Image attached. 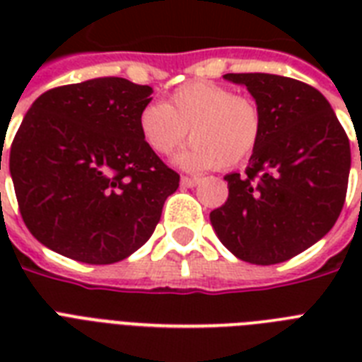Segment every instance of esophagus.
Returning <instances> with one entry per match:
<instances>
[{"instance_id":"esophagus-1","label":"esophagus","mask_w":362,"mask_h":362,"mask_svg":"<svg viewBox=\"0 0 362 362\" xmlns=\"http://www.w3.org/2000/svg\"><path fill=\"white\" fill-rule=\"evenodd\" d=\"M182 186L195 187L199 184V178H192V176H182Z\"/></svg>"}]
</instances>
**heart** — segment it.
<instances>
[{
  "label": "heart",
  "mask_w": 362,
  "mask_h": 362,
  "mask_svg": "<svg viewBox=\"0 0 362 362\" xmlns=\"http://www.w3.org/2000/svg\"><path fill=\"white\" fill-rule=\"evenodd\" d=\"M192 144L176 156L187 170L231 169L257 148L261 110L253 99L216 82H189L167 103H148L139 115V131L148 146L169 156L187 136Z\"/></svg>",
  "instance_id": "obj_1"
}]
</instances>
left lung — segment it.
Here are the masks:
<instances>
[{
    "mask_svg": "<svg viewBox=\"0 0 362 362\" xmlns=\"http://www.w3.org/2000/svg\"><path fill=\"white\" fill-rule=\"evenodd\" d=\"M223 78L253 95L261 136L246 175L226 176L229 197L210 212V223L242 261L284 263L337 223L348 192L349 139L329 101L310 84L269 73Z\"/></svg>",
    "mask_w": 362,
    "mask_h": 362,
    "instance_id": "8db88e82",
    "label": "left lung"
}]
</instances>
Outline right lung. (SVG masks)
<instances>
[{"instance_id":"1","label":"right lung","mask_w":362,"mask_h":362,"mask_svg":"<svg viewBox=\"0 0 362 362\" xmlns=\"http://www.w3.org/2000/svg\"><path fill=\"white\" fill-rule=\"evenodd\" d=\"M150 93L103 76L52 88L25 112L8 170L22 220L41 244L81 263L110 264L152 237L180 176L139 131Z\"/></svg>"}]
</instances>
